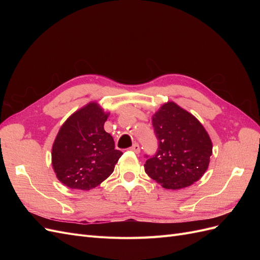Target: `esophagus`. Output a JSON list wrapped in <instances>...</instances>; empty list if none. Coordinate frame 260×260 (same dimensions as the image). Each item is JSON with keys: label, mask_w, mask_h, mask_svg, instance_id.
<instances>
[{"label": "esophagus", "mask_w": 260, "mask_h": 260, "mask_svg": "<svg viewBox=\"0 0 260 260\" xmlns=\"http://www.w3.org/2000/svg\"><path fill=\"white\" fill-rule=\"evenodd\" d=\"M130 149H131V151L135 152L136 154H139V153H140V151H141V149H140V145H139L138 143H135V144H133V145L130 147Z\"/></svg>", "instance_id": "obj_1"}]
</instances>
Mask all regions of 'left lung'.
Masks as SVG:
<instances>
[{"instance_id":"1","label":"left lung","mask_w":260,"mask_h":260,"mask_svg":"<svg viewBox=\"0 0 260 260\" xmlns=\"http://www.w3.org/2000/svg\"><path fill=\"white\" fill-rule=\"evenodd\" d=\"M158 148L147 157L145 172L165 188L178 190L199 181L208 168L212 143L196 118L174 102L152 117Z\"/></svg>"}]
</instances>
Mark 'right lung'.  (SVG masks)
<instances>
[{
  "label": "right lung",
  "mask_w": 260,
  "mask_h": 260,
  "mask_svg": "<svg viewBox=\"0 0 260 260\" xmlns=\"http://www.w3.org/2000/svg\"><path fill=\"white\" fill-rule=\"evenodd\" d=\"M108 114L92 102L61 125L52 147L57 179L69 188L91 190L113 174L122 153L104 130Z\"/></svg>",
  "instance_id": "1"
}]
</instances>
